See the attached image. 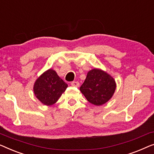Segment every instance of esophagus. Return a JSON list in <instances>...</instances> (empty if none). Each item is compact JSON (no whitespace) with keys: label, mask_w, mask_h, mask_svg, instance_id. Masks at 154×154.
Here are the masks:
<instances>
[{"label":"esophagus","mask_w":154,"mask_h":154,"mask_svg":"<svg viewBox=\"0 0 154 154\" xmlns=\"http://www.w3.org/2000/svg\"><path fill=\"white\" fill-rule=\"evenodd\" d=\"M71 85H72V86H75V87H79V82H78L74 81V82H71Z\"/></svg>","instance_id":"1"}]
</instances>
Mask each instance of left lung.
Instances as JSON below:
<instances>
[{"label":"left lung","instance_id":"left-lung-1","mask_svg":"<svg viewBox=\"0 0 154 154\" xmlns=\"http://www.w3.org/2000/svg\"><path fill=\"white\" fill-rule=\"evenodd\" d=\"M116 84L111 75L100 69L88 71L80 91L93 105L100 106L109 101L114 94Z\"/></svg>","mask_w":154,"mask_h":154}]
</instances>
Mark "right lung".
<instances>
[{
	"label": "right lung",
	"instance_id": "1",
	"mask_svg": "<svg viewBox=\"0 0 154 154\" xmlns=\"http://www.w3.org/2000/svg\"><path fill=\"white\" fill-rule=\"evenodd\" d=\"M68 87V84L52 69L39 77L33 86L34 94L42 104L50 106L56 103Z\"/></svg>",
	"mask_w": 154,
	"mask_h": 154
}]
</instances>
